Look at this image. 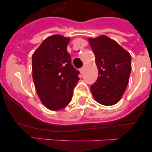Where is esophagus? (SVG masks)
<instances>
[{"mask_svg": "<svg viewBox=\"0 0 152 152\" xmlns=\"http://www.w3.org/2000/svg\"><path fill=\"white\" fill-rule=\"evenodd\" d=\"M84 67H82V68H80V72L81 74H83L84 73Z\"/></svg>", "mask_w": 152, "mask_h": 152, "instance_id": "34e87169", "label": "esophagus"}]
</instances>
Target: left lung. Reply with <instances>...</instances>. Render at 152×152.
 Wrapping results in <instances>:
<instances>
[{
	"label": "left lung",
	"instance_id": "obj_1",
	"mask_svg": "<svg viewBox=\"0 0 152 152\" xmlns=\"http://www.w3.org/2000/svg\"><path fill=\"white\" fill-rule=\"evenodd\" d=\"M94 53L98 77L91 86L96 102L113 106L120 100L129 84L131 56L116 41L107 36L88 39Z\"/></svg>",
	"mask_w": 152,
	"mask_h": 152
}]
</instances>
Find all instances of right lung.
<instances>
[{"mask_svg": "<svg viewBox=\"0 0 152 152\" xmlns=\"http://www.w3.org/2000/svg\"><path fill=\"white\" fill-rule=\"evenodd\" d=\"M70 38L56 34L47 37L32 56V72L36 92L50 110H59L72 100L79 72L67 51Z\"/></svg>", "mask_w": 152, "mask_h": 152, "instance_id": "obj_1", "label": "right lung"}]
</instances>
